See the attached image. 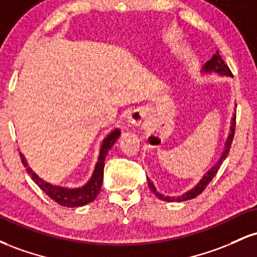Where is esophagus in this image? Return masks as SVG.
<instances>
[{
  "label": "esophagus",
  "mask_w": 257,
  "mask_h": 257,
  "mask_svg": "<svg viewBox=\"0 0 257 257\" xmlns=\"http://www.w3.org/2000/svg\"><path fill=\"white\" fill-rule=\"evenodd\" d=\"M129 122L137 126H145L147 124V112L144 108H135L129 116Z\"/></svg>",
  "instance_id": "34e87169"
}]
</instances>
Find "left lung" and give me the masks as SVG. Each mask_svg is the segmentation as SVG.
<instances>
[{"label": "left lung", "instance_id": "obj_1", "mask_svg": "<svg viewBox=\"0 0 257 257\" xmlns=\"http://www.w3.org/2000/svg\"><path fill=\"white\" fill-rule=\"evenodd\" d=\"M202 72H204V73L215 72V73H219V75H221V76H228V77H233L231 70H229V67L225 64V61L222 60V58H221L219 51L215 53V54L213 55V58H211L210 60L206 61L204 66H203ZM234 128H235V113H234V116H233L232 122H231V133H229L228 138H227V140L225 143V150H223V152H222V155H221L220 159L216 162V164H215V166L211 167V169L208 170V173H206L205 175L203 176L202 179H200V181L196 186H194L193 188H191L190 191H187L186 193L181 194V196H178V197L164 196V194H161V193L157 192V190H156L153 182L149 178H147V180H149V187L151 188L152 192L155 193L159 199L166 200V202H185V200H190V199L196 198L198 194H200L203 192V191L205 190V187L209 185V182H210L211 180H213L214 176L216 175L217 170L220 169L221 164H222V162L225 161L227 155H228L229 149H231V144H232L233 137H234Z\"/></svg>", "mask_w": 257, "mask_h": 257}]
</instances>
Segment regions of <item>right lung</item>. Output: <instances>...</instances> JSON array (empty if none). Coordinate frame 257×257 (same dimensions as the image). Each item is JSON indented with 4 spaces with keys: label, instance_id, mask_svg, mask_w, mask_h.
Masks as SVG:
<instances>
[{
    "label": "right lung",
    "instance_id": "right-lung-1",
    "mask_svg": "<svg viewBox=\"0 0 257 257\" xmlns=\"http://www.w3.org/2000/svg\"><path fill=\"white\" fill-rule=\"evenodd\" d=\"M119 129H114V131H112L110 134L104 139L101 147H100L98 162H96L94 172L91 174V178L89 179V181H88L87 184H84L82 187L67 188L49 184V182L38 178L36 173L32 172V169L29 167L28 162H26L23 153H20V158H22L23 166L26 168V172H28L29 175L31 176V179L34 180L35 184H36L38 187L49 197V198H52L54 202H57L58 204L66 206V208L83 206L85 204H88V203L93 202V200L96 198V196L99 194L100 190H101L102 179H104L105 157L108 153V151H110L111 147L114 145L117 139L119 138Z\"/></svg>",
    "mask_w": 257,
    "mask_h": 257
}]
</instances>
